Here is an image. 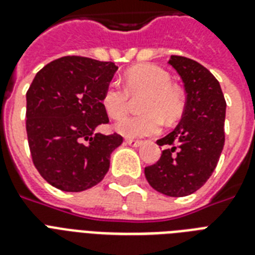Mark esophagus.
I'll return each mask as SVG.
<instances>
[{
  "mask_svg": "<svg viewBox=\"0 0 255 255\" xmlns=\"http://www.w3.org/2000/svg\"><path fill=\"white\" fill-rule=\"evenodd\" d=\"M126 143L128 144V145H131V147L133 148H137L141 145V141L140 140H133V139H127L126 140Z\"/></svg>",
  "mask_w": 255,
  "mask_h": 255,
  "instance_id": "1",
  "label": "esophagus"
}]
</instances>
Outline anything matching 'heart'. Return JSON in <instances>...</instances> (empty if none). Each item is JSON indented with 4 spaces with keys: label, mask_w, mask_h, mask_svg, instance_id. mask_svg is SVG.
Returning <instances> with one entry per match:
<instances>
[{
    "label": "heart",
    "mask_w": 255,
    "mask_h": 255,
    "mask_svg": "<svg viewBox=\"0 0 255 255\" xmlns=\"http://www.w3.org/2000/svg\"><path fill=\"white\" fill-rule=\"evenodd\" d=\"M126 88L118 82L107 86L102 98L104 110L112 119H120L128 110L129 95L145 94L141 102L143 115L128 116L116 123L118 133L126 137H144L157 133L163 120L173 123L184 111V99L178 88L170 85L169 74L156 65H139L124 75Z\"/></svg>",
    "instance_id": "1"
}]
</instances>
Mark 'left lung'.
Wrapping results in <instances>:
<instances>
[{
  "label": "left lung",
  "instance_id": "8db88e82",
  "mask_svg": "<svg viewBox=\"0 0 255 255\" xmlns=\"http://www.w3.org/2000/svg\"><path fill=\"white\" fill-rule=\"evenodd\" d=\"M168 65L184 83L185 108L173 131L156 141L165 149L144 173L155 190L184 197L200 189L217 167L225 144L226 102L217 79L198 62L172 55Z\"/></svg>",
  "mask_w": 255,
  "mask_h": 255
}]
</instances>
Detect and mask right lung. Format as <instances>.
Segmentation results:
<instances>
[{"instance_id": "right-lung-1", "label": "right lung", "mask_w": 255, "mask_h": 255, "mask_svg": "<svg viewBox=\"0 0 255 255\" xmlns=\"http://www.w3.org/2000/svg\"><path fill=\"white\" fill-rule=\"evenodd\" d=\"M118 66L83 57H62L39 70L26 94V132L33 163L46 181L65 192L99 184L111 153L123 143L102 135L108 123L102 98Z\"/></svg>"}]
</instances>
